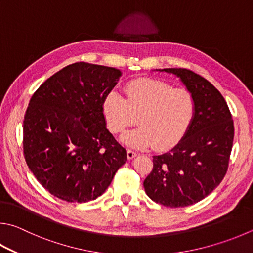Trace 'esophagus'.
I'll return each instance as SVG.
<instances>
[{"mask_svg":"<svg viewBox=\"0 0 253 253\" xmlns=\"http://www.w3.org/2000/svg\"><path fill=\"white\" fill-rule=\"evenodd\" d=\"M137 156V153L136 151H134V150H130V149H127V158L128 159H132V158H135Z\"/></svg>","mask_w":253,"mask_h":253,"instance_id":"esophagus-1","label":"esophagus"}]
</instances>
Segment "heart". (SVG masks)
<instances>
[{"instance_id": "heart-1", "label": "heart", "mask_w": 253, "mask_h": 253, "mask_svg": "<svg viewBox=\"0 0 253 253\" xmlns=\"http://www.w3.org/2000/svg\"><path fill=\"white\" fill-rule=\"evenodd\" d=\"M108 129L114 134L130 126L137 117L138 127L124 132L121 139L127 146L165 150L178 144L191 126L196 102L190 91L174 88L166 82L138 79L125 86V98L111 90L102 104Z\"/></svg>"}]
</instances>
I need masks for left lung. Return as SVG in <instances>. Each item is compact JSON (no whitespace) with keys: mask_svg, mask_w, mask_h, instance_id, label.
<instances>
[{"mask_svg":"<svg viewBox=\"0 0 253 253\" xmlns=\"http://www.w3.org/2000/svg\"><path fill=\"white\" fill-rule=\"evenodd\" d=\"M180 79L194 96L191 126L171 150L153 156L154 167L144 181L147 196L170 208L194 205L212 192L228 170L235 127L220 91L186 68L157 70Z\"/></svg>","mask_w":253,"mask_h":253,"instance_id":"1","label":"left lung"}]
</instances>
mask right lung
Masks as SVG:
<instances>
[{
    "mask_svg": "<svg viewBox=\"0 0 253 253\" xmlns=\"http://www.w3.org/2000/svg\"><path fill=\"white\" fill-rule=\"evenodd\" d=\"M122 72L85 62L55 73L32 96L23 122L26 164L45 189L68 203L103 195L127 160L102 104Z\"/></svg>",
    "mask_w": 253,
    "mask_h": 253,
    "instance_id": "add662e5",
    "label": "right lung"
}]
</instances>
